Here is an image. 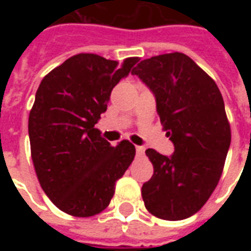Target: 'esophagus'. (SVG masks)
Listing matches in <instances>:
<instances>
[{
	"instance_id": "34e87169",
	"label": "esophagus",
	"mask_w": 251,
	"mask_h": 251,
	"mask_svg": "<svg viewBox=\"0 0 251 251\" xmlns=\"http://www.w3.org/2000/svg\"><path fill=\"white\" fill-rule=\"evenodd\" d=\"M136 152H137V156L142 157V156L145 154V148H144V147H136Z\"/></svg>"
}]
</instances>
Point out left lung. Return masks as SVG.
I'll use <instances>...</instances> for the list:
<instances>
[{
	"mask_svg": "<svg viewBox=\"0 0 251 251\" xmlns=\"http://www.w3.org/2000/svg\"><path fill=\"white\" fill-rule=\"evenodd\" d=\"M151 88L172 156L147 149L152 179L142 199L164 221L189 218L205 204L221 179L231 130L225 102L214 79L181 52L145 59L131 71Z\"/></svg>",
	"mask_w": 251,
	"mask_h": 251,
	"instance_id": "8db88e82",
	"label": "left lung"
}]
</instances>
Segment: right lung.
Segmentation results:
<instances>
[{"label": "right lung", "instance_id": "obj_1", "mask_svg": "<svg viewBox=\"0 0 251 251\" xmlns=\"http://www.w3.org/2000/svg\"><path fill=\"white\" fill-rule=\"evenodd\" d=\"M140 59L107 60L79 53L41 80L29 113L30 154L41 188L59 210L77 218L102 212L136 148L127 140L111 147L95 127L111 90Z\"/></svg>", "mask_w": 251, "mask_h": 251}]
</instances>
